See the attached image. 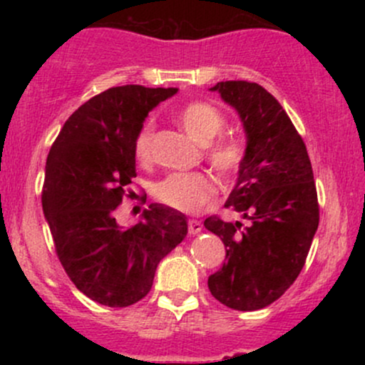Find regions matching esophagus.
Wrapping results in <instances>:
<instances>
[{"label": "esophagus", "mask_w": 365, "mask_h": 365, "mask_svg": "<svg viewBox=\"0 0 365 365\" xmlns=\"http://www.w3.org/2000/svg\"><path fill=\"white\" fill-rule=\"evenodd\" d=\"M187 225H188V233H190V235H197V233L202 230V223L197 220H188Z\"/></svg>", "instance_id": "1"}]
</instances>
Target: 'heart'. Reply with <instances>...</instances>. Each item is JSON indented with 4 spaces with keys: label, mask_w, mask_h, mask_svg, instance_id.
Returning <instances> with one entry per match:
<instances>
[{
    "label": "heart",
    "mask_w": 365,
    "mask_h": 365,
    "mask_svg": "<svg viewBox=\"0 0 365 365\" xmlns=\"http://www.w3.org/2000/svg\"><path fill=\"white\" fill-rule=\"evenodd\" d=\"M178 121L188 135L206 145V156L211 166L223 178H230L244 163V148L233 139L221 135L225 118L217 108L206 101L187 103L178 111ZM154 139V121H145L133 139V154L145 163L150 158ZM216 194V185L206 173H170L154 185V197L165 206L183 212L199 211Z\"/></svg>",
    "instance_id": "b5f03b06"
}]
</instances>
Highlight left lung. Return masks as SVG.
Wrapping results in <instances>:
<instances>
[{
	"label": "left lung",
	"mask_w": 365,
	"mask_h": 365,
	"mask_svg": "<svg viewBox=\"0 0 365 365\" xmlns=\"http://www.w3.org/2000/svg\"><path fill=\"white\" fill-rule=\"evenodd\" d=\"M240 115L247 135L237 185L226 200L245 223L209 216L204 226L223 240V267L209 276L212 297L235 311L278 300L302 271L319 225L316 183L302 137L290 116L254 82H217Z\"/></svg>",
	"instance_id": "8db88e82"
}]
</instances>
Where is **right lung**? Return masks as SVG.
I'll return each mask as SVG.
<instances>
[{
    "label": "right lung",
    "instance_id": "add662e5",
    "mask_svg": "<svg viewBox=\"0 0 365 365\" xmlns=\"http://www.w3.org/2000/svg\"><path fill=\"white\" fill-rule=\"evenodd\" d=\"M173 94V87H111L83 103L49 149L43 209L56 255L75 287L108 307L144 299L159 261L187 235L185 215L163 204H150L130 228L115 217L137 177L133 139Z\"/></svg>",
    "mask_w": 365,
    "mask_h": 365
}]
</instances>
